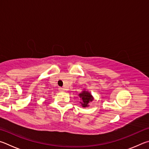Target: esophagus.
Segmentation results:
<instances>
[{"mask_svg": "<svg viewBox=\"0 0 149 149\" xmlns=\"http://www.w3.org/2000/svg\"><path fill=\"white\" fill-rule=\"evenodd\" d=\"M59 90L60 92H64V91H65V89L63 88H59Z\"/></svg>", "mask_w": 149, "mask_h": 149, "instance_id": "34e87169", "label": "esophagus"}]
</instances>
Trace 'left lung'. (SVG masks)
<instances>
[{"instance_id": "1", "label": "left lung", "mask_w": 149, "mask_h": 149, "mask_svg": "<svg viewBox=\"0 0 149 149\" xmlns=\"http://www.w3.org/2000/svg\"><path fill=\"white\" fill-rule=\"evenodd\" d=\"M79 97L81 98L80 103L83 107H87L89 106V103L93 100V96L88 91H82V92L79 94Z\"/></svg>"}]
</instances>
